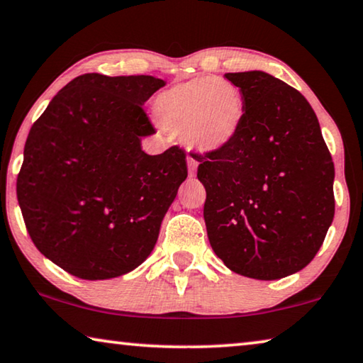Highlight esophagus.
Returning a JSON list of instances; mask_svg holds the SVG:
<instances>
[{"label":"esophagus","mask_w":363,"mask_h":363,"mask_svg":"<svg viewBox=\"0 0 363 363\" xmlns=\"http://www.w3.org/2000/svg\"><path fill=\"white\" fill-rule=\"evenodd\" d=\"M197 160H195V158H192L191 157V155H189V157H187V166H189V174H191V176H194L195 174V171H197Z\"/></svg>","instance_id":"esophagus-1"}]
</instances>
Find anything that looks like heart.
Returning a JSON list of instances; mask_svg holds the SVG:
<instances>
[{
    "label": "heart",
    "instance_id": "obj_1",
    "mask_svg": "<svg viewBox=\"0 0 363 363\" xmlns=\"http://www.w3.org/2000/svg\"><path fill=\"white\" fill-rule=\"evenodd\" d=\"M155 113L160 124L182 135L189 147L216 152L238 135L244 119V100L228 80L195 77L160 91Z\"/></svg>",
    "mask_w": 363,
    "mask_h": 363
}]
</instances>
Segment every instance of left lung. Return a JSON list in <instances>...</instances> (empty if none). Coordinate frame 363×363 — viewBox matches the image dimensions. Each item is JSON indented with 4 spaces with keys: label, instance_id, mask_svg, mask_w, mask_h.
Returning a JSON list of instances; mask_svg holds the SVG:
<instances>
[{
    "label": "left lung",
    "instance_id": "left-lung-1",
    "mask_svg": "<svg viewBox=\"0 0 363 363\" xmlns=\"http://www.w3.org/2000/svg\"><path fill=\"white\" fill-rule=\"evenodd\" d=\"M244 100L231 143L199 155L211 249L231 272L272 281L313 260L335 218V164L301 91L263 71L228 72Z\"/></svg>",
    "mask_w": 363,
    "mask_h": 363
}]
</instances>
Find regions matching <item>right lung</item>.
Here are the masks:
<instances>
[{
	"mask_svg": "<svg viewBox=\"0 0 363 363\" xmlns=\"http://www.w3.org/2000/svg\"><path fill=\"white\" fill-rule=\"evenodd\" d=\"M166 82L84 74L50 101L28 132L17 200L37 249L80 279L139 267L187 177L186 153L142 150L155 128L142 105Z\"/></svg>",
	"mask_w": 363,
	"mask_h": 363,
	"instance_id": "obj_1",
	"label": "right lung"
}]
</instances>
